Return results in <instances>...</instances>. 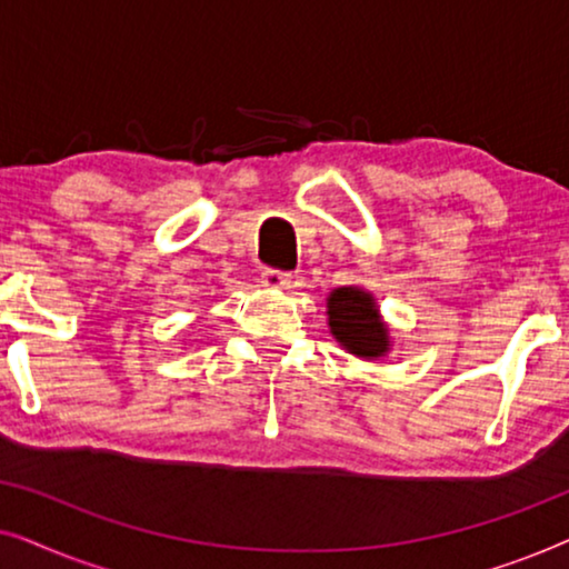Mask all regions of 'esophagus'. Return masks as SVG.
<instances>
[{
    "label": "esophagus",
    "instance_id": "esophagus-1",
    "mask_svg": "<svg viewBox=\"0 0 569 569\" xmlns=\"http://www.w3.org/2000/svg\"><path fill=\"white\" fill-rule=\"evenodd\" d=\"M261 282L263 287H271V290H284L290 284V274L279 269H263L261 271Z\"/></svg>",
    "mask_w": 569,
    "mask_h": 569
}]
</instances>
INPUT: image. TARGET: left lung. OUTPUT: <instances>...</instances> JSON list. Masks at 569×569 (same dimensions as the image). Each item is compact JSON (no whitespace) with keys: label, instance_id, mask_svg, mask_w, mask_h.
Returning <instances> with one entry per match:
<instances>
[{"label":"left lung","instance_id":"1","mask_svg":"<svg viewBox=\"0 0 569 569\" xmlns=\"http://www.w3.org/2000/svg\"><path fill=\"white\" fill-rule=\"evenodd\" d=\"M326 313L333 339L347 349L349 355L378 360L391 349L388 326L378 313L376 298L360 287H337L326 300Z\"/></svg>","mask_w":569,"mask_h":569}]
</instances>
